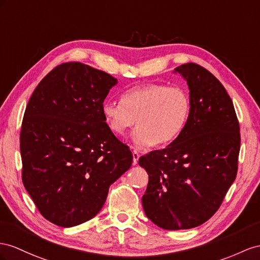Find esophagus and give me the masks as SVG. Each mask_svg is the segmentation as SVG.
<instances>
[{"label": "esophagus", "mask_w": 260, "mask_h": 260, "mask_svg": "<svg viewBox=\"0 0 260 260\" xmlns=\"http://www.w3.org/2000/svg\"><path fill=\"white\" fill-rule=\"evenodd\" d=\"M139 159V154L137 150H133V165H136L138 162Z\"/></svg>", "instance_id": "esophagus-1"}]
</instances>
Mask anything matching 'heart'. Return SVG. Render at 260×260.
Segmentation results:
<instances>
[{
    "instance_id": "b5f03b06",
    "label": "heart",
    "mask_w": 260,
    "mask_h": 260,
    "mask_svg": "<svg viewBox=\"0 0 260 260\" xmlns=\"http://www.w3.org/2000/svg\"><path fill=\"white\" fill-rule=\"evenodd\" d=\"M191 101L181 86L147 83L135 86L122 95V102H105L104 122L115 135L122 136L133 126L136 148L161 146L174 141L188 121Z\"/></svg>"
}]
</instances>
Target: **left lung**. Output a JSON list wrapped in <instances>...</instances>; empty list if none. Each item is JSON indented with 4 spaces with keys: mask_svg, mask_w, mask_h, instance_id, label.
Masks as SVG:
<instances>
[{
    "mask_svg": "<svg viewBox=\"0 0 260 260\" xmlns=\"http://www.w3.org/2000/svg\"><path fill=\"white\" fill-rule=\"evenodd\" d=\"M175 71L189 85L188 121L168 147L138 161L149 177L145 214L170 231L197 228L214 215L236 178L241 148L236 112L223 84L193 62Z\"/></svg>",
    "mask_w": 260,
    "mask_h": 260,
    "instance_id": "obj_1",
    "label": "left lung"
}]
</instances>
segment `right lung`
Wrapping results in <instances>:
<instances>
[{
	"label": "right lung",
	"mask_w": 260,
	"mask_h": 260,
	"mask_svg": "<svg viewBox=\"0 0 260 260\" xmlns=\"http://www.w3.org/2000/svg\"><path fill=\"white\" fill-rule=\"evenodd\" d=\"M117 79L81 62L57 66L29 99L19 148L22 180L41 214L61 228L94 217L133 154L102 106Z\"/></svg>",
	"instance_id": "1"
}]
</instances>
